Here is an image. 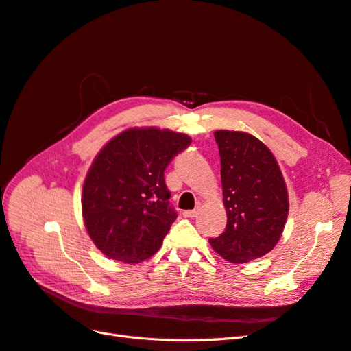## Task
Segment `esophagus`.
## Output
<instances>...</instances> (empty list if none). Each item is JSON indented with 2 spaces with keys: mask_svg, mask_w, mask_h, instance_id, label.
Instances as JSON below:
<instances>
[{
  "mask_svg": "<svg viewBox=\"0 0 351 351\" xmlns=\"http://www.w3.org/2000/svg\"><path fill=\"white\" fill-rule=\"evenodd\" d=\"M199 214V209H189V210H183V217L186 218H195Z\"/></svg>",
  "mask_w": 351,
  "mask_h": 351,
  "instance_id": "obj_1",
  "label": "esophagus"
}]
</instances>
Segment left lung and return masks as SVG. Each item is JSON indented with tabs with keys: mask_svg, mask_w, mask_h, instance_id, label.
Here are the masks:
<instances>
[{
	"mask_svg": "<svg viewBox=\"0 0 351 351\" xmlns=\"http://www.w3.org/2000/svg\"><path fill=\"white\" fill-rule=\"evenodd\" d=\"M214 136L227 227L209 243L226 261L246 263L278 243L289 215V193L277 159L258 137L230 130H217Z\"/></svg>",
	"mask_w": 351,
	"mask_h": 351,
	"instance_id": "left-lung-1",
	"label": "left lung"
}]
</instances>
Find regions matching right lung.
Wrapping results in <instances>:
<instances>
[{
  "instance_id": "1",
  "label": "right lung",
  "mask_w": 351,
  "mask_h": 351,
  "mask_svg": "<svg viewBox=\"0 0 351 351\" xmlns=\"http://www.w3.org/2000/svg\"><path fill=\"white\" fill-rule=\"evenodd\" d=\"M192 139L156 127L127 129L105 145L83 183L82 214L105 256L139 263L161 247L177 212L164 171Z\"/></svg>"
}]
</instances>
